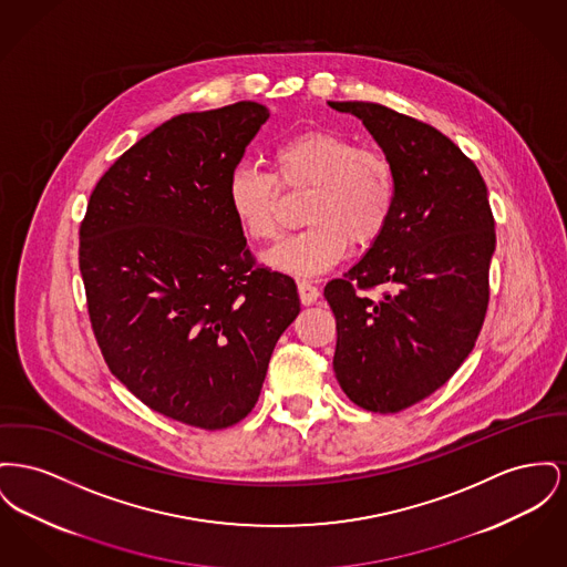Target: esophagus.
I'll return each instance as SVG.
<instances>
[{
	"label": "esophagus",
	"instance_id": "obj_1",
	"mask_svg": "<svg viewBox=\"0 0 567 567\" xmlns=\"http://www.w3.org/2000/svg\"><path fill=\"white\" fill-rule=\"evenodd\" d=\"M298 293H300V300L303 306H310V303H315V301L319 300V289L312 285V282H308V280H300L298 282Z\"/></svg>",
	"mask_w": 567,
	"mask_h": 567
}]
</instances>
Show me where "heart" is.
I'll return each mask as SVG.
<instances>
[{
	"instance_id": "1",
	"label": "heart",
	"mask_w": 567,
	"mask_h": 567,
	"mask_svg": "<svg viewBox=\"0 0 567 567\" xmlns=\"http://www.w3.org/2000/svg\"><path fill=\"white\" fill-rule=\"evenodd\" d=\"M267 161L269 173L237 165L227 182V200L244 234L269 244L282 234L280 190L308 193V227L267 257L271 266L321 274L340 261L349 241L370 246L388 229L399 184L392 161L381 150L315 126L276 143Z\"/></svg>"
}]
</instances>
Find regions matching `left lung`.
Returning a JSON list of instances; mask_svg holds the SVG:
<instances>
[{
	"label": "left lung",
	"mask_w": 567,
	"mask_h": 567,
	"mask_svg": "<svg viewBox=\"0 0 567 567\" xmlns=\"http://www.w3.org/2000/svg\"><path fill=\"white\" fill-rule=\"evenodd\" d=\"M360 117L396 171V207L367 257L326 285L336 317L333 372L374 413L431 396L484 326L495 218L484 177L433 126L374 102H330ZM385 286L379 301L365 291Z\"/></svg>",
	"instance_id": "left-lung-1"
}]
</instances>
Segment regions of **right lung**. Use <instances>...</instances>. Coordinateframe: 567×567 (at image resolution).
Segmentation results:
<instances>
[{
	"mask_svg": "<svg viewBox=\"0 0 567 567\" xmlns=\"http://www.w3.org/2000/svg\"><path fill=\"white\" fill-rule=\"evenodd\" d=\"M267 117L250 101L175 115L102 175L79 229L106 367L150 409L205 431L252 411L300 315L293 278L257 264L227 200Z\"/></svg>",
	"mask_w": 567,
	"mask_h": 567,
	"instance_id": "right-lung-1",
	"label": "right lung"
}]
</instances>
